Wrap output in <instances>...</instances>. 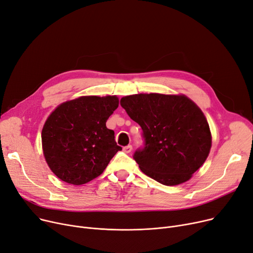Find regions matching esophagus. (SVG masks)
Returning <instances> with one entry per match:
<instances>
[{
	"label": "esophagus",
	"instance_id": "1",
	"mask_svg": "<svg viewBox=\"0 0 253 253\" xmlns=\"http://www.w3.org/2000/svg\"><path fill=\"white\" fill-rule=\"evenodd\" d=\"M123 151H124L125 153H130L131 151H132V146H131V145H128V146L124 147V148H123Z\"/></svg>",
	"mask_w": 253,
	"mask_h": 253
}]
</instances>
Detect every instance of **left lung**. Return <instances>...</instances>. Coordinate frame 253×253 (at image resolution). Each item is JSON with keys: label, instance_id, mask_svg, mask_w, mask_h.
I'll list each match as a JSON object with an SVG mask.
<instances>
[{"label": "left lung", "instance_id": "8db88e82", "mask_svg": "<svg viewBox=\"0 0 253 253\" xmlns=\"http://www.w3.org/2000/svg\"><path fill=\"white\" fill-rule=\"evenodd\" d=\"M142 129L144 148L133 159L148 177L167 185L188 181L206 161L212 145L207 119L185 95L136 94L120 101Z\"/></svg>", "mask_w": 253, "mask_h": 253}]
</instances>
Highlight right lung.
Segmentation results:
<instances>
[{"label": "right lung", "mask_w": 253, "mask_h": 253, "mask_svg": "<svg viewBox=\"0 0 253 253\" xmlns=\"http://www.w3.org/2000/svg\"><path fill=\"white\" fill-rule=\"evenodd\" d=\"M119 106L117 96H83L60 104L47 118L41 138L45 160L57 177L82 185L100 175L118 151L106 121Z\"/></svg>", "instance_id": "obj_1"}]
</instances>
